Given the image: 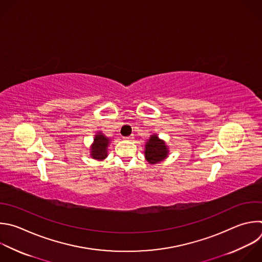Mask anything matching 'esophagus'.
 Segmentation results:
<instances>
[{
	"instance_id": "1",
	"label": "esophagus",
	"mask_w": 262,
	"mask_h": 262,
	"mask_svg": "<svg viewBox=\"0 0 262 262\" xmlns=\"http://www.w3.org/2000/svg\"><path fill=\"white\" fill-rule=\"evenodd\" d=\"M123 139H124V140H127V141L133 140V139H134V135H130V136H128V137H124Z\"/></svg>"
}]
</instances>
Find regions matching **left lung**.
<instances>
[{"instance_id":"1","label":"left lung","mask_w":262,"mask_h":262,"mask_svg":"<svg viewBox=\"0 0 262 262\" xmlns=\"http://www.w3.org/2000/svg\"><path fill=\"white\" fill-rule=\"evenodd\" d=\"M145 148V157L150 163L161 161L166 157L168 152L164 142L159 140L155 135L149 139Z\"/></svg>"}]
</instances>
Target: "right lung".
<instances>
[{"instance_id": "1", "label": "right lung", "mask_w": 262, "mask_h": 262, "mask_svg": "<svg viewBox=\"0 0 262 262\" xmlns=\"http://www.w3.org/2000/svg\"><path fill=\"white\" fill-rule=\"evenodd\" d=\"M109 144V139L99 134L95 138V143L92 147V156L95 159H104L107 156V147Z\"/></svg>"}]
</instances>
